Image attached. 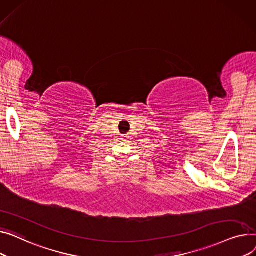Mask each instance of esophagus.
<instances>
[{
	"instance_id": "1",
	"label": "esophagus",
	"mask_w": 256,
	"mask_h": 256,
	"mask_svg": "<svg viewBox=\"0 0 256 256\" xmlns=\"http://www.w3.org/2000/svg\"><path fill=\"white\" fill-rule=\"evenodd\" d=\"M125 138H126V136H125Z\"/></svg>"
}]
</instances>
